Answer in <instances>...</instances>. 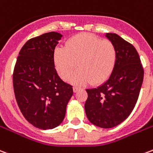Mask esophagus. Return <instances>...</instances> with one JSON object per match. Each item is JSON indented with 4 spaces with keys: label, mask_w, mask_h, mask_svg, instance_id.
Segmentation results:
<instances>
[{
    "label": "esophagus",
    "mask_w": 153,
    "mask_h": 153,
    "mask_svg": "<svg viewBox=\"0 0 153 153\" xmlns=\"http://www.w3.org/2000/svg\"><path fill=\"white\" fill-rule=\"evenodd\" d=\"M80 89V88L79 87H77V86H74L73 88V90H74V93H77L79 90Z\"/></svg>",
    "instance_id": "obj_1"
}]
</instances>
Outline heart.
I'll use <instances>...</instances> for the list:
<instances>
[{
  "instance_id": "obj_1",
  "label": "heart",
  "mask_w": 153,
  "mask_h": 153,
  "mask_svg": "<svg viewBox=\"0 0 153 153\" xmlns=\"http://www.w3.org/2000/svg\"><path fill=\"white\" fill-rule=\"evenodd\" d=\"M117 59L114 44L109 40H101L92 34L84 33L68 40L65 48L54 51V65L63 79H70L78 65L79 69L71 80L75 83L92 82L100 84L112 74Z\"/></svg>"
}]
</instances>
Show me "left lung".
Wrapping results in <instances>:
<instances>
[{"label": "left lung", "instance_id": "8db88e82", "mask_svg": "<svg viewBox=\"0 0 153 153\" xmlns=\"http://www.w3.org/2000/svg\"><path fill=\"white\" fill-rule=\"evenodd\" d=\"M105 36L116 49V64L105 83L86 89L84 108L93 125L110 128L122 123L134 108L143 80V69L132 44L116 33H108Z\"/></svg>", "mask_w": 153, "mask_h": 153}]
</instances>
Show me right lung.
I'll return each mask as SVG.
<instances>
[{
  "label": "right lung",
  "instance_id": "add662e5",
  "mask_svg": "<svg viewBox=\"0 0 153 153\" xmlns=\"http://www.w3.org/2000/svg\"><path fill=\"white\" fill-rule=\"evenodd\" d=\"M63 36L50 32L28 40L16 60L13 85L17 104L25 118L40 129H52L65 116L73 95L72 86L58 76L54 51Z\"/></svg>",
  "mask_w": 153,
  "mask_h": 153
}]
</instances>
